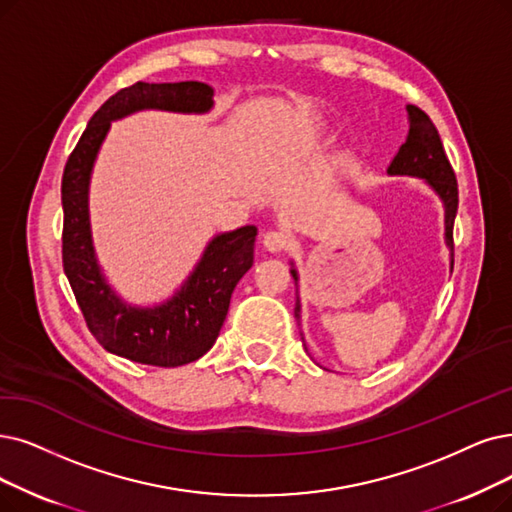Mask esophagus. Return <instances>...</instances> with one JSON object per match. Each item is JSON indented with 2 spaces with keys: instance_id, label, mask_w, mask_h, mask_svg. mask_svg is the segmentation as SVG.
I'll list each match as a JSON object with an SVG mask.
<instances>
[{
  "instance_id": "1",
  "label": "esophagus",
  "mask_w": 512,
  "mask_h": 512,
  "mask_svg": "<svg viewBox=\"0 0 512 512\" xmlns=\"http://www.w3.org/2000/svg\"><path fill=\"white\" fill-rule=\"evenodd\" d=\"M262 245L267 248L271 254H279L285 250V245H288V239H285V235L277 233V231H269L264 233L262 237Z\"/></svg>"
}]
</instances>
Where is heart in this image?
<instances>
[{
    "mask_svg": "<svg viewBox=\"0 0 512 512\" xmlns=\"http://www.w3.org/2000/svg\"><path fill=\"white\" fill-rule=\"evenodd\" d=\"M319 132V128H311V134H317Z\"/></svg>",
    "mask_w": 512,
    "mask_h": 512,
    "instance_id": "heart-1",
    "label": "heart"
}]
</instances>
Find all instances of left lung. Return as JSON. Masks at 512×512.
Masks as SVG:
<instances>
[{"label": "left lung", "instance_id": "1", "mask_svg": "<svg viewBox=\"0 0 512 512\" xmlns=\"http://www.w3.org/2000/svg\"><path fill=\"white\" fill-rule=\"evenodd\" d=\"M407 121H410V132L407 140L401 145L399 153L388 166L391 176H414L422 178L428 187H431L443 203L445 210V245L449 248V269H454V220L458 212V182L456 174L449 163L439 132L422 109L407 105ZM292 277L298 283V271L292 267ZM294 317L300 323V298L296 296V309ZM304 342V338H302Z\"/></svg>", "mask_w": 512, "mask_h": 512}]
</instances>
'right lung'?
Here are the masks:
<instances>
[{"mask_svg": "<svg viewBox=\"0 0 512 512\" xmlns=\"http://www.w3.org/2000/svg\"><path fill=\"white\" fill-rule=\"evenodd\" d=\"M214 90L201 81L138 84L119 90L102 105L63 174V267L88 330L117 357L157 367H178L206 355L227 319L231 294L254 264V224L212 237L195 269L172 298L155 306H136L119 298L102 275L90 229V178L111 121L138 111L208 113Z\"/></svg>", "mask_w": 512, "mask_h": 512, "instance_id": "add662e5", "label": "right lung"}]
</instances>
